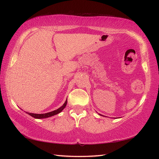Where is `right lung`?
Returning a JSON list of instances; mask_svg holds the SVG:
<instances>
[{
	"mask_svg": "<svg viewBox=\"0 0 159 159\" xmlns=\"http://www.w3.org/2000/svg\"><path fill=\"white\" fill-rule=\"evenodd\" d=\"M66 104H67V99H66V100L65 103H64L61 107H59V109H57V110L51 111V112L46 113H42V114L31 113H29V112H26V113H27V114H29V116H32L33 117L36 118V119H43V118H47V117H52V116H55V115L61 113V111L64 109V108H65V107H66Z\"/></svg>",
	"mask_w": 159,
	"mask_h": 159,
	"instance_id": "1",
	"label": "right lung"
}]
</instances>
